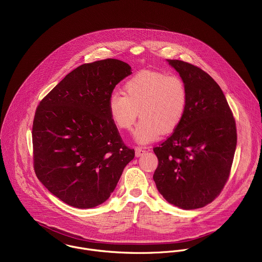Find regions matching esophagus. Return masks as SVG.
<instances>
[{"label":"esophagus","mask_w":262,"mask_h":262,"mask_svg":"<svg viewBox=\"0 0 262 262\" xmlns=\"http://www.w3.org/2000/svg\"><path fill=\"white\" fill-rule=\"evenodd\" d=\"M146 152L145 149H143L142 147H135V156L138 158V157H141L142 155H144Z\"/></svg>","instance_id":"1"}]
</instances>
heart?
<instances>
[{
  "label": "heart",
  "mask_w": 262,
  "mask_h": 262,
  "mask_svg": "<svg viewBox=\"0 0 262 262\" xmlns=\"http://www.w3.org/2000/svg\"><path fill=\"white\" fill-rule=\"evenodd\" d=\"M124 94L116 92L110 96L108 114L120 131L130 130L139 115L141 120L133 136L140 144L158 139L161 132L175 130L186 112L187 88L175 75L140 72L125 83Z\"/></svg>",
  "instance_id": "heart-1"
}]
</instances>
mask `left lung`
<instances>
[{
	"mask_svg": "<svg viewBox=\"0 0 262 262\" xmlns=\"http://www.w3.org/2000/svg\"><path fill=\"white\" fill-rule=\"evenodd\" d=\"M187 88V107L173 134L154 151V180L170 204L192 210L211 203L228 179L236 146L235 122L218 84L201 69L167 59Z\"/></svg>",
	"mask_w": 262,
	"mask_h": 262,
	"instance_id": "left-lung-1",
	"label": "left lung"
}]
</instances>
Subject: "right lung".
<instances>
[{
  "mask_svg": "<svg viewBox=\"0 0 262 262\" xmlns=\"http://www.w3.org/2000/svg\"><path fill=\"white\" fill-rule=\"evenodd\" d=\"M132 74L118 59L85 63L40 102L33 124L34 165L42 184L66 204L94 208L115 190L134 159L114 126L108 98Z\"/></svg>",
  "mask_w": 262,
  "mask_h": 262,
  "instance_id": "right-lung-1",
  "label": "right lung"
}]
</instances>
